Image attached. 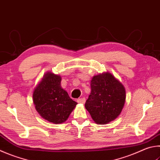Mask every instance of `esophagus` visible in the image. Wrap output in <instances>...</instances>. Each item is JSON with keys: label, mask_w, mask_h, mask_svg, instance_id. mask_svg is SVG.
I'll return each instance as SVG.
<instances>
[{"label": "esophagus", "mask_w": 160, "mask_h": 160, "mask_svg": "<svg viewBox=\"0 0 160 160\" xmlns=\"http://www.w3.org/2000/svg\"><path fill=\"white\" fill-rule=\"evenodd\" d=\"M85 98H80L77 100L78 103H85Z\"/></svg>", "instance_id": "obj_1"}]
</instances>
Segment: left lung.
<instances>
[{"label": "left lung", "instance_id": "1", "mask_svg": "<svg viewBox=\"0 0 160 160\" xmlns=\"http://www.w3.org/2000/svg\"><path fill=\"white\" fill-rule=\"evenodd\" d=\"M85 108L98 124H108L118 117L126 99L125 88L110 72L95 75Z\"/></svg>", "mask_w": 160, "mask_h": 160}]
</instances>
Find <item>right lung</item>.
I'll use <instances>...</instances> for the list:
<instances>
[{
    "label": "right lung",
    "instance_id": "1",
    "mask_svg": "<svg viewBox=\"0 0 160 160\" xmlns=\"http://www.w3.org/2000/svg\"><path fill=\"white\" fill-rule=\"evenodd\" d=\"M61 81L60 75L47 72L33 94L38 112L45 120L54 124L64 122L78 104L61 87Z\"/></svg>",
    "mask_w": 160,
    "mask_h": 160
}]
</instances>
